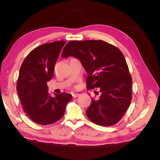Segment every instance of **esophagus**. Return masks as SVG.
<instances>
[{"label": "esophagus", "mask_w": 160, "mask_h": 160, "mask_svg": "<svg viewBox=\"0 0 160 160\" xmlns=\"http://www.w3.org/2000/svg\"><path fill=\"white\" fill-rule=\"evenodd\" d=\"M79 95V94H78V93H75V94L72 95V98H77V97H78Z\"/></svg>", "instance_id": "34e87169"}]
</instances>
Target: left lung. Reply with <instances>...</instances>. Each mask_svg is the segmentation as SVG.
<instances>
[{"label":"left lung","instance_id":"left-lung-1","mask_svg":"<svg viewBox=\"0 0 160 160\" xmlns=\"http://www.w3.org/2000/svg\"><path fill=\"white\" fill-rule=\"evenodd\" d=\"M69 56L79 59L88 72L87 89L99 88L101 93L98 100L92 98L88 118L102 126L118 123L132 99V78L122 51L101 40L71 41L61 57Z\"/></svg>","mask_w":160,"mask_h":160}]
</instances>
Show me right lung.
<instances>
[{
  "mask_svg": "<svg viewBox=\"0 0 160 160\" xmlns=\"http://www.w3.org/2000/svg\"><path fill=\"white\" fill-rule=\"evenodd\" d=\"M65 41L45 43L36 47L21 65L17 90L24 111L32 121L49 125L63 116L67 103L72 95L66 93L51 97L47 82L53 77L55 65Z\"/></svg>",
  "mask_w": 160,
  "mask_h": 160,
  "instance_id": "right-lung-1",
  "label": "right lung"
}]
</instances>
